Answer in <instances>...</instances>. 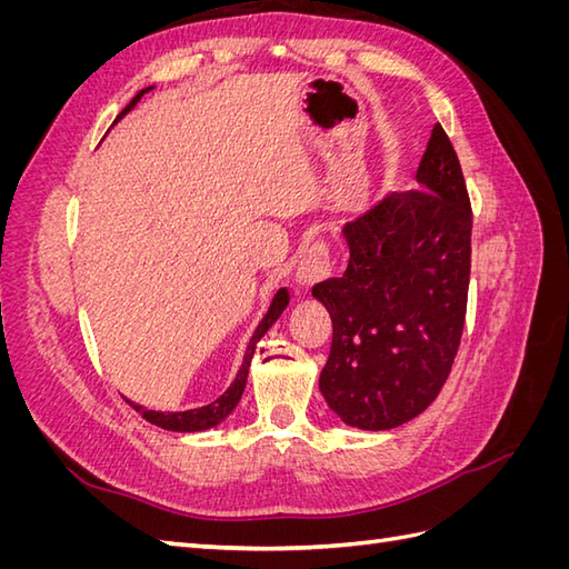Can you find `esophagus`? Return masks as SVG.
<instances>
[{"instance_id": "34e87169", "label": "esophagus", "mask_w": 569, "mask_h": 569, "mask_svg": "<svg viewBox=\"0 0 569 569\" xmlns=\"http://www.w3.org/2000/svg\"><path fill=\"white\" fill-rule=\"evenodd\" d=\"M332 274V261H330V249L322 242V239H316L313 244H308L301 253V261L297 268V284L308 291L316 284L325 282Z\"/></svg>"}]
</instances>
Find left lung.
I'll return each mask as SVG.
<instances>
[{"mask_svg": "<svg viewBox=\"0 0 569 569\" xmlns=\"http://www.w3.org/2000/svg\"><path fill=\"white\" fill-rule=\"evenodd\" d=\"M416 180L347 222V272L313 287L332 318L320 391L343 425L368 432L418 418L437 399L468 308L472 209L439 123Z\"/></svg>", "mask_w": 569, "mask_h": 569, "instance_id": "8db88e82", "label": "left lung"}]
</instances>
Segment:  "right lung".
Here are the masks:
<instances>
[{"instance_id": "add662e5", "label": "right lung", "mask_w": 569, "mask_h": 569, "mask_svg": "<svg viewBox=\"0 0 569 569\" xmlns=\"http://www.w3.org/2000/svg\"><path fill=\"white\" fill-rule=\"evenodd\" d=\"M149 90H151V88L137 92V94L132 97L130 104H128L123 111H120V116H118L116 120H120L130 109H134L137 101H140ZM287 303H289V291H287V289H278V295L272 297V303H270V308H268V313L263 316V320L258 322V327H256V332H253V337H251V341H249L244 360H242V368H239V372H237V377H234V382L228 387L226 393L218 396V399H216L213 403L203 406V408H194V410H184V412H157V410H144L142 406H137V403H132V401H128V403H130L137 412H140V416H142L147 422L157 425V427H161V429H168V432H203V429H211V427L220 425V422L226 420V418L230 416V412L237 408L239 399H242L244 387H247V377H249V366H251V358H253V351H256V343L261 341V337L270 330V327L274 325V320H278V318L282 316Z\"/></svg>"}]
</instances>
